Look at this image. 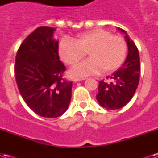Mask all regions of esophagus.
<instances>
[{"label":"esophagus","instance_id":"esophagus-1","mask_svg":"<svg viewBox=\"0 0 158 158\" xmlns=\"http://www.w3.org/2000/svg\"><path fill=\"white\" fill-rule=\"evenodd\" d=\"M85 78H74L73 79V82H79V81H81V80H85Z\"/></svg>","mask_w":158,"mask_h":158}]
</instances>
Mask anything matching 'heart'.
<instances>
[{"instance_id": "obj_1", "label": "heart", "mask_w": 158, "mask_h": 158, "mask_svg": "<svg viewBox=\"0 0 158 158\" xmlns=\"http://www.w3.org/2000/svg\"><path fill=\"white\" fill-rule=\"evenodd\" d=\"M59 55L63 62L75 65L88 54L89 58L76 65L70 71L73 77L106 73L118 69L124 62L128 45L122 36L112 35L107 30L96 29L81 33L73 40H64L59 45Z\"/></svg>"}]
</instances>
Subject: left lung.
I'll list each match as a JSON object with an SVG mask.
<instances>
[{
	"label": "left lung",
	"instance_id": "8db88e82",
	"mask_svg": "<svg viewBox=\"0 0 158 158\" xmlns=\"http://www.w3.org/2000/svg\"><path fill=\"white\" fill-rule=\"evenodd\" d=\"M125 34L128 45V56L122 68H120L113 75L107 77L112 82L101 80L98 87L96 99L102 107L106 109H119L129 102L135 93L139 84L140 74V62L138 49L132 40L129 39L127 33L118 29Z\"/></svg>",
	"mask_w": 158,
	"mask_h": 158
}]
</instances>
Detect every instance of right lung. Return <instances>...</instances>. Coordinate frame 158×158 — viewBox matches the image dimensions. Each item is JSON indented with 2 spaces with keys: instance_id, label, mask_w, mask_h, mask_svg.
<instances>
[{
  "instance_id": "add662e5",
  "label": "right lung",
  "mask_w": 158,
  "mask_h": 158,
  "mask_svg": "<svg viewBox=\"0 0 158 158\" xmlns=\"http://www.w3.org/2000/svg\"><path fill=\"white\" fill-rule=\"evenodd\" d=\"M55 29L39 27L23 42L16 56L14 73L23 99L36 114L56 118L65 113L72 82L62 78L66 67L58 55Z\"/></svg>"
}]
</instances>
